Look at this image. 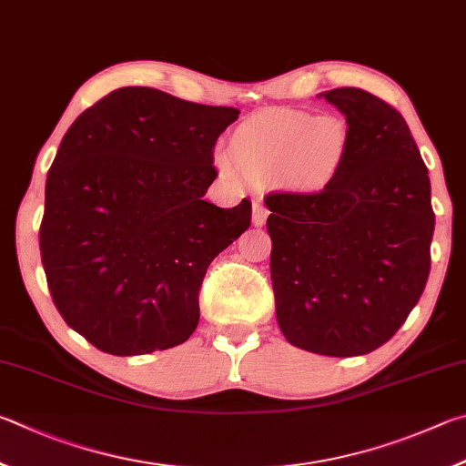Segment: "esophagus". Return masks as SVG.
Masks as SVG:
<instances>
[{
    "mask_svg": "<svg viewBox=\"0 0 466 466\" xmlns=\"http://www.w3.org/2000/svg\"><path fill=\"white\" fill-rule=\"evenodd\" d=\"M270 212H268L266 204L259 202V200H254V217H251V220H254L256 227H262L266 223V218Z\"/></svg>",
    "mask_w": 466,
    "mask_h": 466,
    "instance_id": "1",
    "label": "esophagus"
}]
</instances>
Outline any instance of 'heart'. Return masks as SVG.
Instances as JSON below:
<instances>
[{
    "label": "heart",
    "instance_id": "b5f03b06",
    "mask_svg": "<svg viewBox=\"0 0 466 466\" xmlns=\"http://www.w3.org/2000/svg\"><path fill=\"white\" fill-rule=\"evenodd\" d=\"M344 118L305 110H270L233 130L228 153L241 174L258 184L315 192L333 182L350 153Z\"/></svg>",
    "mask_w": 466,
    "mask_h": 466
}]
</instances>
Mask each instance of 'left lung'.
Wrapping results in <instances>:
<instances>
[{
  "mask_svg": "<svg viewBox=\"0 0 466 466\" xmlns=\"http://www.w3.org/2000/svg\"><path fill=\"white\" fill-rule=\"evenodd\" d=\"M325 100L344 114L352 145L317 192H270L276 319L307 352L362 356L395 336L430 276V177L405 118L360 87Z\"/></svg>",
  "mask_w": 466,
  "mask_h": 466,
  "instance_id": "obj_1",
  "label": "left lung"
}]
</instances>
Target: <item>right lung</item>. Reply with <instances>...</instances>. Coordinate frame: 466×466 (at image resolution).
Segmentation results:
<instances>
[{"label":"right lung","mask_w":466,"mask_h":466,"mask_svg":"<svg viewBox=\"0 0 466 466\" xmlns=\"http://www.w3.org/2000/svg\"><path fill=\"white\" fill-rule=\"evenodd\" d=\"M239 110L153 87L114 89L65 133L46 176L40 258L65 323L114 356L184 344L208 266L251 225V202L202 200Z\"/></svg>","instance_id":"1"}]
</instances>
